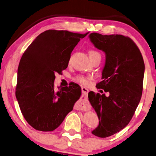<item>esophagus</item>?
I'll return each mask as SVG.
<instances>
[{
	"instance_id": "esophagus-1",
	"label": "esophagus",
	"mask_w": 156,
	"mask_h": 156,
	"mask_svg": "<svg viewBox=\"0 0 156 156\" xmlns=\"http://www.w3.org/2000/svg\"><path fill=\"white\" fill-rule=\"evenodd\" d=\"M81 91H82L83 96L84 97V99L81 101L80 104H81V108H83V109H84V110H85V109L87 107V104L86 103V99H87V97H88V94L89 90L86 88H85V87H82V88H81Z\"/></svg>"
}]
</instances>
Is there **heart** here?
Returning a JSON list of instances; mask_svg holds the SVG:
<instances>
[{
  "label": "heart",
  "mask_w": 156,
  "mask_h": 156,
  "mask_svg": "<svg viewBox=\"0 0 156 156\" xmlns=\"http://www.w3.org/2000/svg\"><path fill=\"white\" fill-rule=\"evenodd\" d=\"M89 55H99L101 56L100 54L98 53V52L95 51H91L89 52ZM91 79V76H85L83 75H77L75 76V81L76 82L80 83L81 84H83V85H87L88 83L89 80Z\"/></svg>",
  "instance_id": "1"
}]
</instances>
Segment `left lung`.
Listing matches in <instances>:
<instances>
[{"instance_id":"left-lung-1","label":"left lung","mask_w":156,"mask_h":156,"mask_svg":"<svg viewBox=\"0 0 156 156\" xmlns=\"http://www.w3.org/2000/svg\"><path fill=\"white\" fill-rule=\"evenodd\" d=\"M88 37L105 54L102 81L97 88L108 95L90 92L88 100L99 120L92 133L106 138L126 127L134 114L143 92L144 64L140 50L129 37L97 33Z\"/></svg>"}]
</instances>
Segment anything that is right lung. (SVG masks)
<instances>
[{
	"instance_id": "add662e5",
	"label": "right lung",
	"mask_w": 156,
	"mask_h": 156,
	"mask_svg": "<svg viewBox=\"0 0 156 156\" xmlns=\"http://www.w3.org/2000/svg\"><path fill=\"white\" fill-rule=\"evenodd\" d=\"M88 34L48 30L37 36L22 56L16 97L24 118L35 129H55L80 98L81 89L76 83L55 90V75L68 67L74 48Z\"/></svg>"
}]
</instances>
